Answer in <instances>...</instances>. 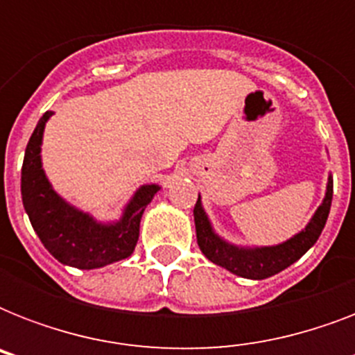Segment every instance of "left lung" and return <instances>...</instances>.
Segmentation results:
<instances>
[{"mask_svg":"<svg viewBox=\"0 0 355 355\" xmlns=\"http://www.w3.org/2000/svg\"><path fill=\"white\" fill-rule=\"evenodd\" d=\"M331 197H334V178L331 173L328 175L324 199L315 210L309 223L293 237L278 245H236L227 241L225 237L216 232L210 217L206 214L202 200L197 199L195 205V230H197V243L206 258L211 263L219 265L228 272H232L248 280H265L269 276H275L300 259L309 248L313 247L319 239L328 214H330Z\"/></svg>","mask_w":355,"mask_h":355,"instance_id":"left-lung-1","label":"left lung"}]
</instances>
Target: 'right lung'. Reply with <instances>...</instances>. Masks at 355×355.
Listing matches in <instances>:
<instances>
[{
    "instance_id": "right-lung-1",
    "label": "right lung",
    "mask_w": 355,
    "mask_h": 355,
    "mask_svg": "<svg viewBox=\"0 0 355 355\" xmlns=\"http://www.w3.org/2000/svg\"><path fill=\"white\" fill-rule=\"evenodd\" d=\"M51 116L47 110L36 125L21 166V200L36 236L53 258L75 269H99L128 258L138 243L141 216L160 186L141 184L116 221H99L68 202L55 191L42 167L44 130Z\"/></svg>"
}]
</instances>
